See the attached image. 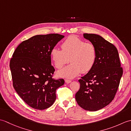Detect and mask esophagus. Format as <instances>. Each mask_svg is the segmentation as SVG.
Segmentation results:
<instances>
[{"label":"esophagus","instance_id":"1","mask_svg":"<svg viewBox=\"0 0 131 131\" xmlns=\"http://www.w3.org/2000/svg\"><path fill=\"white\" fill-rule=\"evenodd\" d=\"M65 82H66V83H70L71 82V80H69V79H65Z\"/></svg>","mask_w":131,"mask_h":131}]
</instances>
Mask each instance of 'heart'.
<instances>
[{
  "instance_id": "heart-1",
  "label": "heart",
  "mask_w": 131,
  "mask_h": 131,
  "mask_svg": "<svg viewBox=\"0 0 131 131\" xmlns=\"http://www.w3.org/2000/svg\"><path fill=\"white\" fill-rule=\"evenodd\" d=\"M60 49L53 47L51 56L54 65L61 69L70 61V65L58 71V76L73 78L82 72L90 71L94 65L97 59V49L93 44L85 42L79 38L70 36L64 40Z\"/></svg>"
}]
</instances>
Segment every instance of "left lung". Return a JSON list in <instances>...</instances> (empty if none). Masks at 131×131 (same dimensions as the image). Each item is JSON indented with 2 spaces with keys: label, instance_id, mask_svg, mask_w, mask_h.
<instances>
[{
  "label": "left lung",
  "instance_id": "obj_1",
  "mask_svg": "<svg viewBox=\"0 0 131 131\" xmlns=\"http://www.w3.org/2000/svg\"><path fill=\"white\" fill-rule=\"evenodd\" d=\"M83 36L96 47L97 59L93 68L79 80L75 100L83 109L94 112L114 99L123 71L118 50L113 44L99 35L85 33Z\"/></svg>",
  "mask_w": 131,
  "mask_h": 131
}]
</instances>
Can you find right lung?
Here are the masks:
<instances>
[{
	"mask_svg": "<svg viewBox=\"0 0 131 131\" xmlns=\"http://www.w3.org/2000/svg\"><path fill=\"white\" fill-rule=\"evenodd\" d=\"M64 37L58 34L38 35L20 43L10 60L13 86L19 97L35 109L49 107L63 79L53 78L51 51Z\"/></svg>",
	"mask_w": 131,
	"mask_h": 131,
	"instance_id": "add662e5",
	"label": "right lung"
}]
</instances>
